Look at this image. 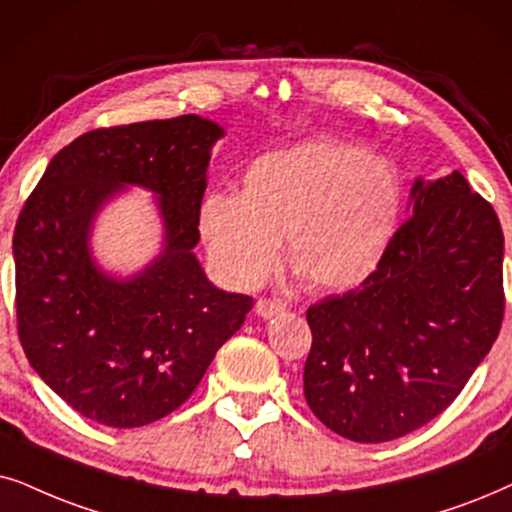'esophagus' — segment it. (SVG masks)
Instances as JSON below:
<instances>
[{"mask_svg": "<svg viewBox=\"0 0 512 512\" xmlns=\"http://www.w3.org/2000/svg\"><path fill=\"white\" fill-rule=\"evenodd\" d=\"M285 309H288V304H285L283 299H260V302L255 304V313L260 318H274Z\"/></svg>", "mask_w": 512, "mask_h": 512, "instance_id": "esophagus-1", "label": "esophagus"}]
</instances>
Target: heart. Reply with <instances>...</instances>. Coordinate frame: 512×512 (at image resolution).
<instances>
[{"instance_id": "obj_1", "label": "heart", "mask_w": 512, "mask_h": 512, "mask_svg": "<svg viewBox=\"0 0 512 512\" xmlns=\"http://www.w3.org/2000/svg\"><path fill=\"white\" fill-rule=\"evenodd\" d=\"M403 180L386 156L337 140L257 156L241 192H210L199 234L217 274L255 288L285 257L313 290H349L384 260L403 213Z\"/></svg>"}]
</instances>
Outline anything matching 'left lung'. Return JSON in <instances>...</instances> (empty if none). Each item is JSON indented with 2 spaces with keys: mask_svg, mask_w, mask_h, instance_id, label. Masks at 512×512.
<instances>
[{
  "mask_svg": "<svg viewBox=\"0 0 512 512\" xmlns=\"http://www.w3.org/2000/svg\"><path fill=\"white\" fill-rule=\"evenodd\" d=\"M412 213L360 288L309 306L304 398L353 442L417 431L454 403L503 320V231L459 170L419 177Z\"/></svg>",
  "mask_w": 512,
  "mask_h": 512,
  "instance_id": "1",
  "label": "left lung"
}]
</instances>
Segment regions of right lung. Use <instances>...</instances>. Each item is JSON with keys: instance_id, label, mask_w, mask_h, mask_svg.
Returning <instances> with one entry per match:
<instances>
[{"instance_id": "add662e5", "label": "right lung", "mask_w": 512, "mask_h": 512, "mask_svg": "<svg viewBox=\"0 0 512 512\" xmlns=\"http://www.w3.org/2000/svg\"><path fill=\"white\" fill-rule=\"evenodd\" d=\"M215 121L98 128L53 156L13 231L18 337L34 372L81 417L138 428L177 410L243 325L252 297L215 288L194 255ZM126 186L157 194L159 256L128 279L92 260L99 210Z\"/></svg>"}]
</instances>
